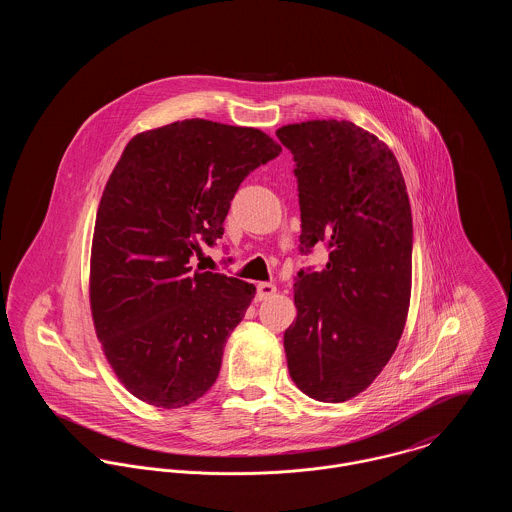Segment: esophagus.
Returning a JSON list of instances; mask_svg holds the SVG:
<instances>
[{
    "label": "esophagus",
    "instance_id": "esophagus-1",
    "mask_svg": "<svg viewBox=\"0 0 512 512\" xmlns=\"http://www.w3.org/2000/svg\"><path fill=\"white\" fill-rule=\"evenodd\" d=\"M276 293V286L274 284H268V282H260L258 286H256V299L258 301H262V299H268V297H272Z\"/></svg>",
    "mask_w": 512,
    "mask_h": 512
}]
</instances>
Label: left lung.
<instances>
[{
    "label": "left lung",
    "instance_id": "obj_1",
    "mask_svg": "<svg viewBox=\"0 0 512 512\" xmlns=\"http://www.w3.org/2000/svg\"><path fill=\"white\" fill-rule=\"evenodd\" d=\"M293 153L299 250L329 248L323 270H299L297 317L284 333L297 388L319 402L366 390L394 355L412 293V211L394 153L347 120L276 132Z\"/></svg>",
    "mask_w": 512,
    "mask_h": 512
}]
</instances>
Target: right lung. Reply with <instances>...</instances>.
<instances>
[{
  "mask_svg": "<svg viewBox=\"0 0 512 512\" xmlns=\"http://www.w3.org/2000/svg\"><path fill=\"white\" fill-rule=\"evenodd\" d=\"M282 146L256 128L183 120L134 136L96 213L90 309L96 337L130 394L155 408L199 400L256 288L191 272L224 234L230 201Z\"/></svg>",
  "mask_w": 512,
  "mask_h": 512,
  "instance_id": "add662e5",
  "label": "right lung"
}]
</instances>
